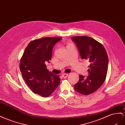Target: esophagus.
<instances>
[{"label": "esophagus", "instance_id": "34e87169", "mask_svg": "<svg viewBox=\"0 0 125 125\" xmlns=\"http://www.w3.org/2000/svg\"><path fill=\"white\" fill-rule=\"evenodd\" d=\"M68 73H63L62 75V77H63V78H67V77H68Z\"/></svg>", "mask_w": 125, "mask_h": 125}]
</instances>
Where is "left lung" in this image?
I'll return each mask as SVG.
<instances>
[{
    "label": "left lung",
    "instance_id": "8db88e82",
    "mask_svg": "<svg viewBox=\"0 0 125 125\" xmlns=\"http://www.w3.org/2000/svg\"><path fill=\"white\" fill-rule=\"evenodd\" d=\"M78 47L83 59L89 60V75H79V79L74 88L84 95L92 94L98 89L106 79L108 66V57L105 49L97 40L88 36H75L72 38Z\"/></svg>",
    "mask_w": 125,
    "mask_h": 125
}]
</instances>
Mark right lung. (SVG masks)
<instances>
[{"mask_svg": "<svg viewBox=\"0 0 125 125\" xmlns=\"http://www.w3.org/2000/svg\"><path fill=\"white\" fill-rule=\"evenodd\" d=\"M62 38L44 37L32 40L26 47L20 62L22 78L32 92L43 97L49 96L59 85V76L47 69L52 48Z\"/></svg>", "mask_w": 125, "mask_h": 125, "instance_id": "obj_1", "label": "right lung"}]
</instances>
